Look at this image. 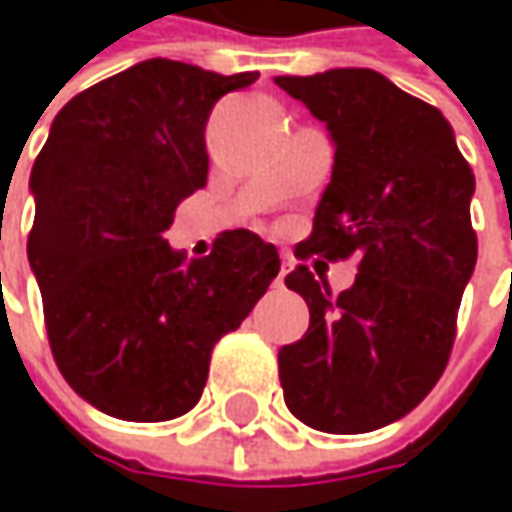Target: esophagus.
I'll use <instances>...</instances> for the list:
<instances>
[{"label":"esophagus","instance_id":"34e87169","mask_svg":"<svg viewBox=\"0 0 512 512\" xmlns=\"http://www.w3.org/2000/svg\"><path fill=\"white\" fill-rule=\"evenodd\" d=\"M290 272V263H287V257L281 260V269H278V278H275V284H284V275Z\"/></svg>","mask_w":512,"mask_h":512}]
</instances>
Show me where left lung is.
I'll list each match as a JSON object with an SVG mask.
<instances>
[{
	"mask_svg": "<svg viewBox=\"0 0 512 512\" xmlns=\"http://www.w3.org/2000/svg\"><path fill=\"white\" fill-rule=\"evenodd\" d=\"M326 121L332 180L296 257H356V284L332 293L308 266L284 284L311 311L281 347L287 409L323 433H370L412 412L439 382L474 263V174L445 115L367 67L275 76Z\"/></svg>",
	"mask_w": 512,
	"mask_h": 512,
	"instance_id": "1",
	"label": "left lung"
}]
</instances>
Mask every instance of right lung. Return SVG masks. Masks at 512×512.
<instances>
[{
  "mask_svg": "<svg viewBox=\"0 0 512 512\" xmlns=\"http://www.w3.org/2000/svg\"><path fill=\"white\" fill-rule=\"evenodd\" d=\"M255 79L171 58L133 64L76 94L35 159L29 263L52 358L112 418L189 412L213 347L281 269L275 246L246 228L192 263L165 240L177 204L207 183L210 109Z\"/></svg>",
  "mask_w": 512,
  "mask_h": 512,
  "instance_id": "right-lung-1",
  "label": "right lung"
}]
</instances>
